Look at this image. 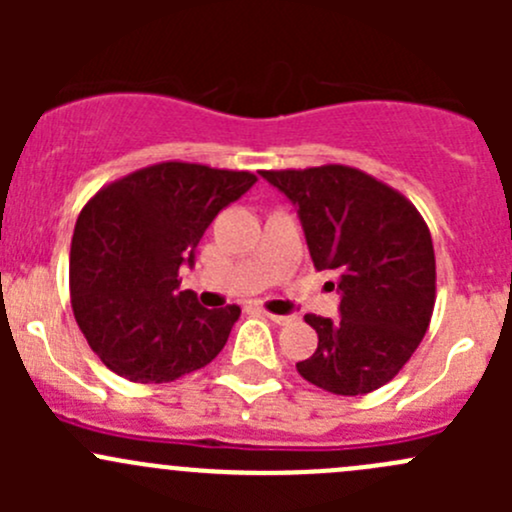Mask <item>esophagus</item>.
<instances>
[{
	"label": "esophagus",
	"instance_id": "1",
	"mask_svg": "<svg viewBox=\"0 0 512 512\" xmlns=\"http://www.w3.org/2000/svg\"><path fill=\"white\" fill-rule=\"evenodd\" d=\"M265 317L270 319V322H275V324H289V322H292V317H287V314H272V312H267Z\"/></svg>",
	"mask_w": 512,
	"mask_h": 512
}]
</instances>
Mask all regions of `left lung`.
I'll return each mask as SVG.
<instances>
[{"label": "left lung", "instance_id": "left-lung-1", "mask_svg": "<svg viewBox=\"0 0 512 512\" xmlns=\"http://www.w3.org/2000/svg\"><path fill=\"white\" fill-rule=\"evenodd\" d=\"M297 205L314 270L332 272L339 319L304 314L319 344L302 379L361 396L389 384L421 344L436 304V255L406 195L352 165L262 170ZM334 289V282H329Z\"/></svg>", "mask_w": 512, "mask_h": 512}]
</instances>
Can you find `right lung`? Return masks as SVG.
Here are the masks:
<instances>
[{"mask_svg":"<svg viewBox=\"0 0 512 512\" xmlns=\"http://www.w3.org/2000/svg\"><path fill=\"white\" fill-rule=\"evenodd\" d=\"M257 183L247 170L165 160L133 170L84 205L71 237L69 287L79 329L113 374L168 384L223 352L237 304L200 307L178 270L215 215Z\"/></svg>","mask_w":512,"mask_h":512,"instance_id":"right-lung-1","label":"right lung"}]
</instances>
